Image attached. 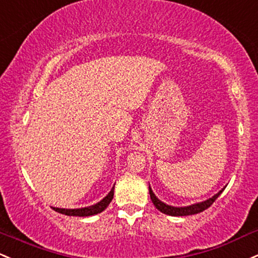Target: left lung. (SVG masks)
Returning <instances> with one entry per match:
<instances>
[{"mask_svg": "<svg viewBox=\"0 0 258 258\" xmlns=\"http://www.w3.org/2000/svg\"><path fill=\"white\" fill-rule=\"evenodd\" d=\"M222 192H223V189H222V191H220V192H218L216 196H213L212 198H209V200L205 201V202L196 203V205L188 206V207H171V206L165 205V203H163V202H161V201L158 200V198L155 197V195L153 194L152 188L149 187V195H151V200H152L153 205L155 206V208H157L158 211H160L161 213L168 214V216H172V217L192 216V214L201 213V212L206 211V209L211 207V206L213 205L214 201H216L217 198L219 197V195L222 194Z\"/></svg>", "mask_w": 258, "mask_h": 258, "instance_id": "1", "label": "left lung"}]
</instances>
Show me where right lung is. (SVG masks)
<instances>
[{"label":"right lung","mask_w":258,"mask_h":258,"mask_svg":"<svg viewBox=\"0 0 258 258\" xmlns=\"http://www.w3.org/2000/svg\"><path fill=\"white\" fill-rule=\"evenodd\" d=\"M114 188L112 187L111 191L109 192V195L104 198L103 201L98 202L97 205L90 206V207L86 208H78V209H63V208H53V211L58 212V213L64 214V216H76V217H89L94 216V214L100 213L105 209L107 206L110 205V202L112 201V197H114Z\"/></svg>","instance_id":"add662e5"}]
</instances>
